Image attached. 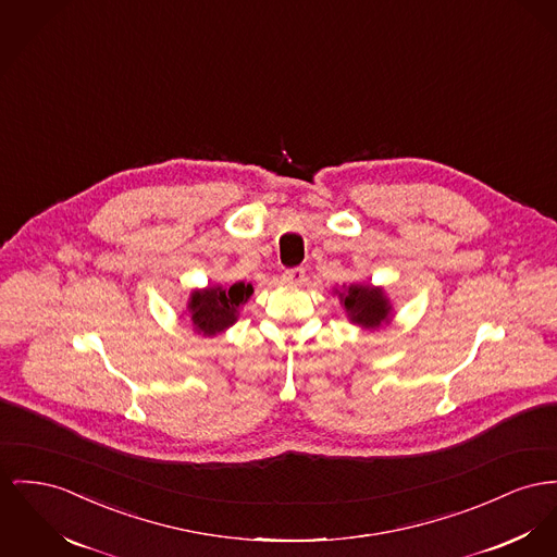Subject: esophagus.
<instances>
[{"instance_id":"obj_1","label":"esophagus","mask_w":557,"mask_h":557,"mask_svg":"<svg viewBox=\"0 0 557 557\" xmlns=\"http://www.w3.org/2000/svg\"><path fill=\"white\" fill-rule=\"evenodd\" d=\"M306 281V270L304 268H294V270H287L283 274V283L289 285V287H301Z\"/></svg>"}]
</instances>
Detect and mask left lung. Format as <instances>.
I'll use <instances>...</instances> for the list:
<instances>
[{
	"instance_id": "8db88e82",
	"label": "left lung",
	"mask_w": 557,
	"mask_h": 557,
	"mask_svg": "<svg viewBox=\"0 0 557 557\" xmlns=\"http://www.w3.org/2000/svg\"><path fill=\"white\" fill-rule=\"evenodd\" d=\"M334 296L339 299L346 319L366 332L391 325L395 317L391 297L386 296L384 287H375L371 283H350L342 285L339 289L335 287Z\"/></svg>"
}]
</instances>
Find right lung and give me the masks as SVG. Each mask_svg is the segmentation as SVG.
I'll return each instance as SVG.
<instances>
[{"label": "right lung", "instance_id": "right-lung-1", "mask_svg": "<svg viewBox=\"0 0 557 557\" xmlns=\"http://www.w3.org/2000/svg\"><path fill=\"white\" fill-rule=\"evenodd\" d=\"M251 296L253 285L243 281L232 285H207L205 289H194L189 294L184 314L196 334L213 337L238 321L240 308Z\"/></svg>", "mask_w": 557, "mask_h": 557}]
</instances>
